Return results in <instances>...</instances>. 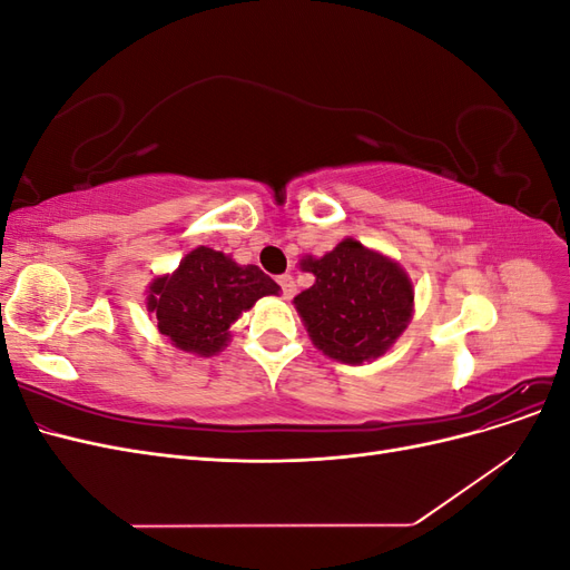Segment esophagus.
Masks as SVG:
<instances>
[{"label": "esophagus", "instance_id": "34e87169", "mask_svg": "<svg viewBox=\"0 0 570 570\" xmlns=\"http://www.w3.org/2000/svg\"><path fill=\"white\" fill-rule=\"evenodd\" d=\"M278 283H281V287H283V297H285V299L295 297L297 285H295V278H292V275H281Z\"/></svg>", "mask_w": 570, "mask_h": 570}]
</instances>
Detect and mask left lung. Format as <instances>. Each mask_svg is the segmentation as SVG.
Here are the masks:
<instances>
[{
  "mask_svg": "<svg viewBox=\"0 0 570 570\" xmlns=\"http://www.w3.org/2000/svg\"><path fill=\"white\" fill-rule=\"evenodd\" d=\"M299 268L316 281L295 297V308L325 356L361 366L383 356L406 331L413 283L383 252L344 237L323 256H302Z\"/></svg>",
  "mask_w": 570,
  "mask_h": 570,
  "instance_id": "obj_1",
  "label": "left lung"
}]
</instances>
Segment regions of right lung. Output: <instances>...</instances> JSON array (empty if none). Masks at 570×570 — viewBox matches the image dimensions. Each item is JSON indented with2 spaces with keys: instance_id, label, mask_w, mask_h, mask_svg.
Segmentation results:
<instances>
[{
  "instance_id": "add662e5",
  "label": "right lung",
  "mask_w": 570,
  "mask_h": 570,
  "mask_svg": "<svg viewBox=\"0 0 570 570\" xmlns=\"http://www.w3.org/2000/svg\"><path fill=\"white\" fill-rule=\"evenodd\" d=\"M281 285L258 266H239L228 254L197 247L174 273L157 275L147 287V312L174 347L214 356L228 347L230 325Z\"/></svg>"
}]
</instances>
